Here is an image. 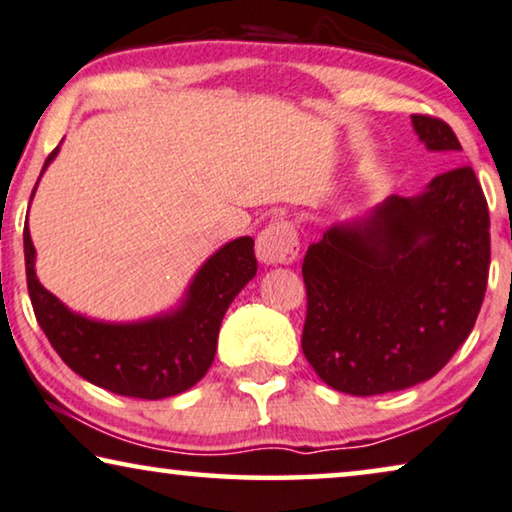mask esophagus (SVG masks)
Returning <instances> with one entry per match:
<instances>
[{"mask_svg":"<svg viewBox=\"0 0 512 512\" xmlns=\"http://www.w3.org/2000/svg\"><path fill=\"white\" fill-rule=\"evenodd\" d=\"M257 259L262 264H290L299 255V239L290 222H271L257 236Z\"/></svg>","mask_w":512,"mask_h":512,"instance_id":"1","label":"esophagus"}]
</instances>
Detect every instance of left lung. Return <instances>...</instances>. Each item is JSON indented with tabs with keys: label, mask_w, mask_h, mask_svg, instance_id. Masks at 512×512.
I'll use <instances>...</instances> for the list:
<instances>
[{
	"label": "left lung",
	"mask_w": 512,
	"mask_h": 512,
	"mask_svg": "<svg viewBox=\"0 0 512 512\" xmlns=\"http://www.w3.org/2000/svg\"><path fill=\"white\" fill-rule=\"evenodd\" d=\"M410 120L434 153L462 150L448 122ZM301 273V348L329 387L373 397L434 378L469 338L487 290L489 211L473 169L329 227Z\"/></svg>",
	"instance_id": "8db88e82"
}]
</instances>
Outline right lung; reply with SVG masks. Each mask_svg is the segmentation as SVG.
I'll return each mask as SVG.
<instances>
[{
    "label": "right lung",
    "mask_w": 512,
    "mask_h": 512,
    "mask_svg": "<svg viewBox=\"0 0 512 512\" xmlns=\"http://www.w3.org/2000/svg\"><path fill=\"white\" fill-rule=\"evenodd\" d=\"M57 153L60 146L48 155L41 174ZM23 241L34 315L57 355L88 383L134 399L174 397L206 376L218 350L222 318L257 273L255 241L241 236L199 266L176 308L136 322H104L74 313L50 294L34 271L37 250L30 227Z\"/></svg>",
    "instance_id": "right-lung-1"
}]
</instances>
